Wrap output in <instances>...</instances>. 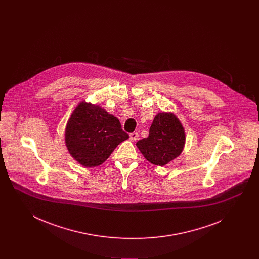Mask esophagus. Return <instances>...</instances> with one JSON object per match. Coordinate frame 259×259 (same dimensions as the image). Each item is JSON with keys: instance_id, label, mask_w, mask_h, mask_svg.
Listing matches in <instances>:
<instances>
[{"instance_id": "obj_1", "label": "esophagus", "mask_w": 259, "mask_h": 259, "mask_svg": "<svg viewBox=\"0 0 259 259\" xmlns=\"http://www.w3.org/2000/svg\"><path fill=\"white\" fill-rule=\"evenodd\" d=\"M130 140L132 142H135L137 140H139V133L137 132H133V133H130Z\"/></svg>"}]
</instances>
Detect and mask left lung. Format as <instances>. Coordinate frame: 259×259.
I'll return each instance as SVG.
<instances>
[{
  "label": "left lung",
  "instance_id": "1",
  "mask_svg": "<svg viewBox=\"0 0 259 259\" xmlns=\"http://www.w3.org/2000/svg\"><path fill=\"white\" fill-rule=\"evenodd\" d=\"M185 131L180 119L172 112H159L149 128L148 138L136 146L145 158L157 166H164L177 158L184 150Z\"/></svg>",
  "mask_w": 259,
  "mask_h": 259
}]
</instances>
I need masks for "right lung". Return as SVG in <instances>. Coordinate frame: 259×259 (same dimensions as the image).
I'll return each mask as SVG.
<instances>
[{
  "label": "right lung",
  "instance_id": "add662e5",
  "mask_svg": "<svg viewBox=\"0 0 259 259\" xmlns=\"http://www.w3.org/2000/svg\"><path fill=\"white\" fill-rule=\"evenodd\" d=\"M128 138L118 118L99 105L85 101L75 107L65 129V144L69 153L87 168L103 164Z\"/></svg>",
  "mask_w": 259,
  "mask_h": 259
}]
</instances>
